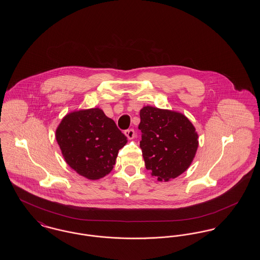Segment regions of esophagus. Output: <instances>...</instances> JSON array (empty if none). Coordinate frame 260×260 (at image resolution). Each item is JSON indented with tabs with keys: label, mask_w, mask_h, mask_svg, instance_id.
<instances>
[{
	"label": "esophagus",
	"mask_w": 260,
	"mask_h": 260,
	"mask_svg": "<svg viewBox=\"0 0 260 260\" xmlns=\"http://www.w3.org/2000/svg\"><path fill=\"white\" fill-rule=\"evenodd\" d=\"M125 136L128 138V139H133L135 136H136V132L134 128H128V129H125L124 133Z\"/></svg>",
	"instance_id": "obj_1"
}]
</instances>
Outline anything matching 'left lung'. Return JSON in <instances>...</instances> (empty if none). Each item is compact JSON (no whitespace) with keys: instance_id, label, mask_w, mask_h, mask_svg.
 Segmentation results:
<instances>
[{"instance_id":"obj_1","label":"left lung","mask_w":260,"mask_h":260,"mask_svg":"<svg viewBox=\"0 0 260 260\" xmlns=\"http://www.w3.org/2000/svg\"><path fill=\"white\" fill-rule=\"evenodd\" d=\"M140 148L146 169L160 181L184 173L198 148V135L184 115L152 106L140 110Z\"/></svg>"}]
</instances>
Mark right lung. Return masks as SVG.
Returning <instances> with one entry per match:
<instances>
[{"label":"right lung","instance_id":"1","mask_svg":"<svg viewBox=\"0 0 260 260\" xmlns=\"http://www.w3.org/2000/svg\"><path fill=\"white\" fill-rule=\"evenodd\" d=\"M56 140L66 162L88 179L110 173L126 136L101 109L72 112L62 119Z\"/></svg>","mask_w":260,"mask_h":260}]
</instances>
